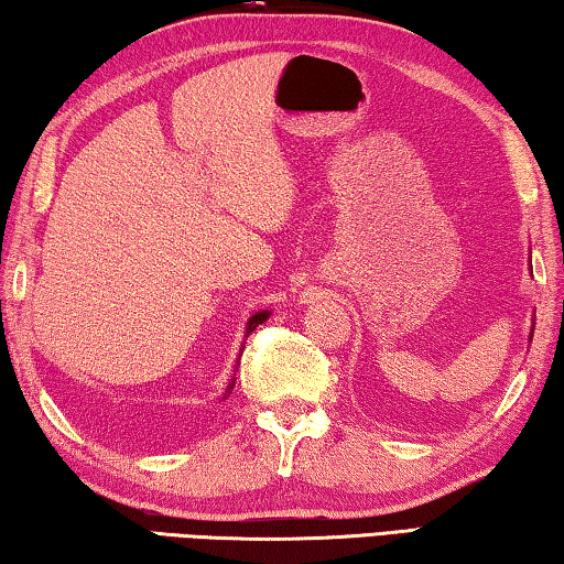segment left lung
<instances>
[{"instance_id":"8db88e82","label":"left lung","mask_w":564,"mask_h":564,"mask_svg":"<svg viewBox=\"0 0 564 564\" xmlns=\"http://www.w3.org/2000/svg\"><path fill=\"white\" fill-rule=\"evenodd\" d=\"M530 271H532V259H530ZM532 333H534V326L530 328V340H532Z\"/></svg>"}]
</instances>
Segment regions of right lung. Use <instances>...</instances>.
<instances>
[{"instance_id":"add662e5","label":"right lung","mask_w":564,"mask_h":564,"mask_svg":"<svg viewBox=\"0 0 564 564\" xmlns=\"http://www.w3.org/2000/svg\"><path fill=\"white\" fill-rule=\"evenodd\" d=\"M269 316H271V311H259V313H253V316L248 318V323H246V338L251 336V333L256 330V326H261L263 321H269ZM234 383H236V380L231 378V383L226 386V393H224V398H226L228 393H231V390H234Z\"/></svg>"}]
</instances>
